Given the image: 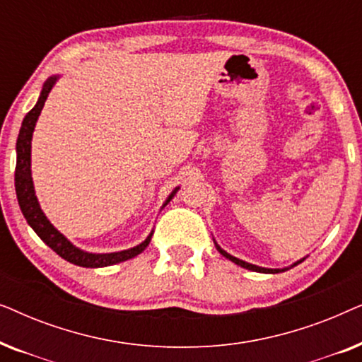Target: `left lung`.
I'll return each mask as SVG.
<instances>
[{
    "instance_id": "obj_1",
    "label": "left lung",
    "mask_w": 362,
    "mask_h": 362,
    "mask_svg": "<svg viewBox=\"0 0 362 362\" xmlns=\"http://www.w3.org/2000/svg\"><path fill=\"white\" fill-rule=\"evenodd\" d=\"M216 247H217V250H219L221 254L226 257V259H229L230 262H234V264H237V265L244 267V269H249V270H254V272H262V274H279V272H285L284 269H264V267H257V265L247 264V262H244V260H239V259H235V257L229 255L226 250H222L221 247L217 245V244H216ZM300 262H301V260H300ZM300 262H296V264H300ZM296 264H295V265H296Z\"/></svg>"
}]
</instances>
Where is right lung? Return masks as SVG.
<instances>
[{
	"label": "right lung",
	"instance_id": "1",
	"mask_svg": "<svg viewBox=\"0 0 362 362\" xmlns=\"http://www.w3.org/2000/svg\"><path fill=\"white\" fill-rule=\"evenodd\" d=\"M57 77L54 76L47 78V82L44 83L41 97L31 112H28V115L24 117L21 130H19L18 141H16V171H14V186H16V196L19 207H21L23 216L26 217L28 224L33 227L34 232L41 237L44 244H47L51 249L56 252L57 255H61L64 260L71 262L74 265L78 267H87V269H97V267H107L113 264H120L128 259H133L138 254H141L150 244L151 235L146 237L145 242H141L140 245L133 247V249L122 250V252H113V254H88L77 249L76 245H72L51 222L47 221V217L44 216V212L39 207L37 197L34 194V186H33V177H31V138L34 127H36L37 117L41 113L44 102L51 92L54 83H56ZM177 187L173 191V194L168 197L166 204L171 201V197L175 196Z\"/></svg>",
	"mask_w": 362,
	"mask_h": 362
}]
</instances>
